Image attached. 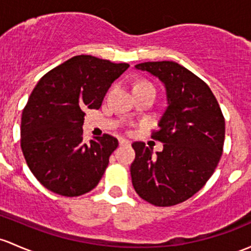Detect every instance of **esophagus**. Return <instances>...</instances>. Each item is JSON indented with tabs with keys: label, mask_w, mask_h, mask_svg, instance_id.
Masks as SVG:
<instances>
[{
	"label": "esophagus",
	"mask_w": 251,
	"mask_h": 251,
	"mask_svg": "<svg viewBox=\"0 0 251 251\" xmlns=\"http://www.w3.org/2000/svg\"><path fill=\"white\" fill-rule=\"evenodd\" d=\"M119 144H120V146H130V142L125 138H120L119 139Z\"/></svg>",
	"instance_id": "esophagus-1"
}]
</instances>
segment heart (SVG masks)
<instances>
[{"label": "heart", "mask_w": 251, "mask_h": 251, "mask_svg": "<svg viewBox=\"0 0 251 251\" xmlns=\"http://www.w3.org/2000/svg\"><path fill=\"white\" fill-rule=\"evenodd\" d=\"M136 86H151V88H154V86H152V84H150L149 81H138V83L134 85V88H136Z\"/></svg>", "instance_id": "b5f03b06"}]
</instances>
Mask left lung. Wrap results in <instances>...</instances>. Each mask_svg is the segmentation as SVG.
<instances>
[{
	"label": "left lung",
	"instance_id": "left-lung-1",
	"mask_svg": "<svg viewBox=\"0 0 251 251\" xmlns=\"http://www.w3.org/2000/svg\"><path fill=\"white\" fill-rule=\"evenodd\" d=\"M165 84L168 105L151 138L163 143L152 155L143 142H134L132 185L144 201L157 207L181 203L200 191L214 173L223 155L225 118L209 86L173 61L143 62Z\"/></svg>",
	"mask_w": 251,
	"mask_h": 251
}]
</instances>
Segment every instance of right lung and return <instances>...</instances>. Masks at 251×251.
Listing matches in <instances>:
<instances>
[{
    "label": "right lung",
    "mask_w": 251,
    "mask_h": 251,
    "mask_svg": "<svg viewBox=\"0 0 251 251\" xmlns=\"http://www.w3.org/2000/svg\"><path fill=\"white\" fill-rule=\"evenodd\" d=\"M128 67L78 55L39 79L21 115L20 146L28 168L44 188L75 197L101 180L118 139L104 133L84 143V115L101 107L109 86Z\"/></svg>",
    "instance_id": "right-lung-1"
}]
</instances>
